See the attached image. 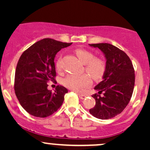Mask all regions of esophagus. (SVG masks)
I'll return each mask as SVG.
<instances>
[{
    "instance_id": "34e87169",
    "label": "esophagus",
    "mask_w": 150,
    "mask_h": 150,
    "mask_svg": "<svg viewBox=\"0 0 150 150\" xmlns=\"http://www.w3.org/2000/svg\"><path fill=\"white\" fill-rule=\"evenodd\" d=\"M77 95L79 96V97H80L81 99H85V98H86V95H84V94H77Z\"/></svg>"
}]
</instances>
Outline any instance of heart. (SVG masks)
Instances as JSON below:
<instances>
[{
  "mask_svg": "<svg viewBox=\"0 0 150 150\" xmlns=\"http://www.w3.org/2000/svg\"><path fill=\"white\" fill-rule=\"evenodd\" d=\"M75 54L83 64H85V70L94 80H99L104 76L106 71V64L100 58H94V53L85 49L75 50ZM56 68L61 69V60L56 62ZM87 74L76 75L69 74L65 77L63 83L65 87L77 92H82L92 84V79Z\"/></svg>",
  "mask_w": 150,
  "mask_h": 150,
  "instance_id": "heart-1",
  "label": "heart"
}]
</instances>
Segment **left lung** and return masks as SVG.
I'll return each instance as SVG.
<instances>
[{"label":"left lung","mask_w":150,"mask_h":150,"mask_svg":"<svg viewBox=\"0 0 150 150\" xmlns=\"http://www.w3.org/2000/svg\"><path fill=\"white\" fill-rule=\"evenodd\" d=\"M89 45L100 49L106 60L103 80L94 87L98 93L92 96L96 101L95 106L89 113L99 119H109L120 114L131 99L135 70L130 58L116 46L107 43Z\"/></svg>","instance_id":"obj_1"}]
</instances>
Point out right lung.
I'll list each match as a JSON object with an SVG mask.
<instances>
[{"mask_svg": "<svg viewBox=\"0 0 150 150\" xmlns=\"http://www.w3.org/2000/svg\"><path fill=\"white\" fill-rule=\"evenodd\" d=\"M71 44L47 38L36 42L20 56L15 70V91L20 104L30 114L45 118L63 104L68 89L58 85L52 92L47 89V82L55 80L56 53Z\"/></svg>", "mask_w": 150, "mask_h": 150, "instance_id": "1", "label": "right lung"}]
</instances>
